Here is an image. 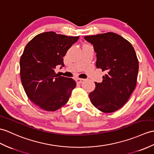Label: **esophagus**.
Segmentation results:
<instances>
[{
	"label": "esophagus",
	"instance_id": "obj_1",
	"mask_svg": "<svg viewBox=\"0 0 154 154\" xmlns=\"http://www.w3.org/2000/svg\"><path fill=\"white\" fill-rule=\"evenodd\" d=\"M84 81H85V79H76V82H77V83H78V84L82 83Z\"/></svg>",
	"mask_w": 154,
	"mask_h": 154
}]
</instances>
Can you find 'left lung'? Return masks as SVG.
Segmentation results:
<instances>
[{
	"instance_id": "left-lung-1",
	"label": "left lung",
	"mask_w": 154,
	"mask_h": 154,
	"mask_svg": "<svg viewBox=\"0 0 154 154\" xmlns=\"http://www.w3.org/2000/svg\"><path fill=\"white\" fill-rule=\"evenodd\" d=\"M96 53L97 68L106 74L89 94L92 104L104 113H112L125 103L137 85L138 60L133 46L120 35L108 32L85 36Z\"/></svg>"
}]
</instances>
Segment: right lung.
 I'll list each match as a JSON object with an SVG mask.
<instances>
[{
    "label": "right lung",
    "instance_id": "1",
    "mask_svg": "<svg viewBox=\"0 0 154 154\" xmlns=\"http://www.w3.org/2000/svg\"><path fill=\"white\" fill-rule=\"evenodd\" d=\"M79 37L48 31L28 42L20 59V76L31 102L48 112H54L68 102L76 82L56 75V66H64L63 57Z\"/></svg>",
    "mask_w": 154,
    "mask_h": 154
}]
</instances>
